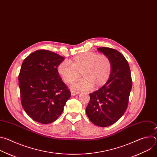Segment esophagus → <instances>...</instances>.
Masks as SVG:
<instances>
[{
	"label": "esophagus",
	"instance_id": "34e87169",
	"mask_svg": "<svg viewBox=\"0 0 157 157\" xmlns=\"http://www.w3.org/2000/svg\"><path fill=\"white\" fill-rule=\"evenodd\" d=\"M71 96H76L79 94V93L78 92H76V91H71Z\"/></svg>",
	"mask_w": 157,
	"mask_h": 157
}]
</instances>
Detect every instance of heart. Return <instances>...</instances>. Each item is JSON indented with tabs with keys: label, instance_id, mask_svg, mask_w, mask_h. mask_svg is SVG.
I'll list each match as a JSON object with an SVG mask.
<instances>
[{
	"label": "heart",
	"instance_id": "heart-1",
	"mask_svg": "<svg viewBox=\"0 0 157 157\" xmlns=\"http://www.w3.org/2000/svg\"><path fill=\"white\" fill-rule=\"evenodd\" d=\"M57 71L63 81L71 84L81 76L82 79L75 84L72 89L86 91L98 89L109 80L112 72V63L105 55L86 52L75 56L69 62L63 61L57 66Z\"/></svg>",
	"mask_w": 157,
	"mask_h": 157
}]
</instances>
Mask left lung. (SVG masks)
Here are the masks:
<instances>
[{
  "mask_svg": "<svg viewBox=\"0 0 157 157\" xmlns=\"http://www.w3.org/2000/svg\"><path fill=\"white\" fill-rule=\"evenodd\" d=\"M112 63L109 80L98 90L90 93L86 113L96 125L105 127L114 124L125 113L132 86L129 65L125 57L115 49L98 48Z\"/></svg>",
  "mask_w": 157,
  "mask_h": 157,
  "instance_id": "obj_1",
  "label": "left lung"
}]
</instances>
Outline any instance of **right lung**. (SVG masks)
Returning <instances> with one entry per match:
<instances>
[{
    "label": "right lung",
    "mask_w": 157,
    "mask_h": 157,
    "mask_svg": "<svg viewBox=\"0 0 157 157\" xmlns=\"http://www.w3.org/2000/svg\"><path fill=\"white\" fill-rule=\"evenodd\" d=\"M64 59L54 52L39 50L22 63L18 75L21 103L36 122L50 124L56 121L71 97L57 71L58 65Z\"/></svg>",
    "instance_id": "1"
}]
</instances>
